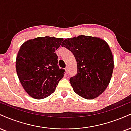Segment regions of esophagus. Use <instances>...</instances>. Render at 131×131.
Returning a JSON list of instances; mask_svg holds the SVG:
<instances>
[{
  "mask_svg": "<svg viewBox=\"0 0 131 131\" xmlns=\"http://www.w3.org/2000/svg\"><path fill=\"white\" fill-rule=\"evenodd\" d=\"M65 72H66V73H68L69 72V70H68V68H65Z\"/></svg>",
  "mask_w": 131,
  "mask_h": 131,
  "instance_id": "1",
  "label": "esophagus"
}]
</instances>
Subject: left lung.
<instances>
[{
    "instance_id": "obj_1",
    "label": "left lung",
    "mask_w": 131,
    "mask_h": 131,
    "mask_svg": "<svg viewBox=\"0 0 131 131\" xmlns=\"http://www.w3.org/2000/svg\"><path fill=\"white\" fill-rule=\"evenodd\" d=\"M61 47L77 61V74L70 79L74 92L87 100L98 97L109 84L114 67L108 44L100 38L79 35L64 40Z\"/></svg>"
}]
</instances>
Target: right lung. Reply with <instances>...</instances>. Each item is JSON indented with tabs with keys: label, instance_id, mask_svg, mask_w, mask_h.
Here are the masks:
<instances>
[{
	"label": "right lung",
	"instance_id": "add662e5",
	"mask_svg": "<svg viewBox=\"0 0 131 131\" xmlns=\"http://www.w3.org/2000/svg\"><path fill=\"white\" fill-rule=\"evenodd\" d=\"M63 38L38 37L22 45L16 60V69L24 89L29 96L41 100L56 90L64 70L58 66L55 51Z\"/></svg>",
	"mask_w": 131,
	"mask_h": 131
}]
</instances>
